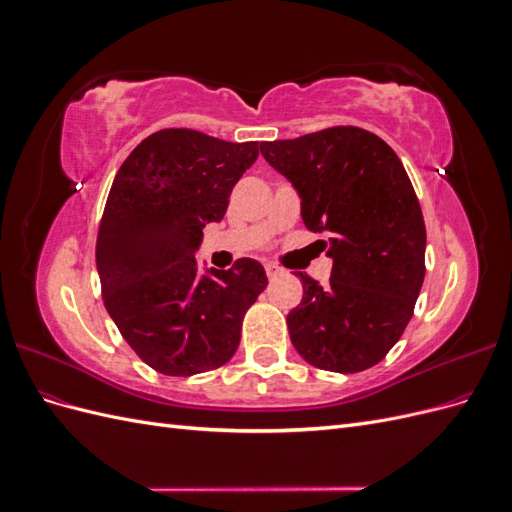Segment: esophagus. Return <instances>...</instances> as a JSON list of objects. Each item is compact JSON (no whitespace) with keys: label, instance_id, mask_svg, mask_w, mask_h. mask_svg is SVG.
Returning <instances> with one entry per match:
<instances>
[{"label":"esophagus","instance_id":"esophagus-1","mask_svg":"<svg viewBox=\"0 0 512 512\" xmlns=\"http://www.w3.org/2000/svg\"><path fill=\"white\" fill-rule=\"evenodd\" d=\"M265 271H267V277H269V280H275V277H280V275L284 273V269H280L277 265H267V267H265Z\"/></svg>","mask_w":512,"mask_h":512}]
</instances>
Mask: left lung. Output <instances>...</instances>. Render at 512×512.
Listing matches in <instances>:
<instances>
[{"mask_svg":"<svg viewBox=\"0 0 512 512\" xmlns=\"http://www.w3.org/2000/svg\"><path fill=\"white\" fill-rule=\"evenodd\" d=\"M301 196V218L333 258L327 286L299 273L303 301L290 342L318 369L356 374L380 363L406 331L425 280L427 232L412 181L380 136L335 126L260 143Z\"/></svg>","mask_w":512,"mask_h":512,"instance_id":"8db88e82","label":"left lung"}]
</instances>
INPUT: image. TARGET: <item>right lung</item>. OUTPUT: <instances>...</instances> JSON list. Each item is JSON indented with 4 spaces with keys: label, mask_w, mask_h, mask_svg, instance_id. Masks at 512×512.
I'll use <instances>...</instances> for the list:
<instances>
[{
    "label": "right lung",
    "mask_w": 512,
    "mask_h": 512,
    "mask_svg": "<svg viewBox=\"0 0 512 512\" xmlns=\"http://www.w3.org/2000/svg\"><path fill=\"white\" fill-rule=\"evenodd\" d=\"M258 158V143H228L168 128L147 136L117 170L98 228L102 299L119 333L151 369L194 376L239 348L247 309L267 288L258 260L198 273L203 228Z\"/></svg>",
    "instance_id": "1"
}]
</instances>
